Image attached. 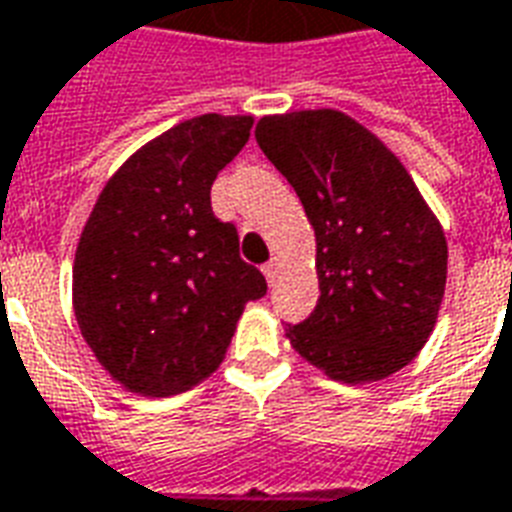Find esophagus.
Returning <instances> with one entry per match:
<instances>
[{
    "instance_id": "34e87169",
    "label": "esophagus",
    "mask_w": 512,
    "mask_h": 512,
    "mask_svg": "<svg viewBox=\"0 0 512 512\" xmlns=\"http://www.w3.org/2000/svg\"><path fill=\"white\" fill-rule=\"evenodd\" d=\"M261 272H264V278H267V283H275L278 281V272H281V261L278 259H270L264 267H261Z\"/></svg>"
}]
</instances>
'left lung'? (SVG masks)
Instances as JSON below:
<instances>
[{
  "label": "left lung",
  "instance_id": "obj_1",
  "mask_svg": "<svg viewBox=\"0 0 512 512\" xmlns=\"http://www.w3.org/2000/svg\"><path fill=\"white\" fill-rule=\"evenodd\" d=\"M256 141L316 234L319 302L286 330L294 352L343 384L401 371L434 333L447 281L445 231L404 163L335 108L261 117Z\"/></svg>",
  "mask_w": 512,
  "mask_h": 512
}]
</instances>
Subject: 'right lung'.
Here are the masks:
<instances>
[{
	"label": "right lung",
	"instance_id": "add662e5",
	"mask_svg": "<svg viewBox=\"0 0 512 512\" xmlns=\"http://www.w3.org/2000/svg\"><path fill=\"white\" fill-rule=\"evenodd\" d=\"M251 128L240 114L179 122L114 171L84 223L73 311L103 371L130 393L169 398L204 382L245 305L267 294L240 259L237 229L210 207L212 182Z\"/></svg>",
	"mask_w": 512,
	"mask_h": 512
}]
</instances>
